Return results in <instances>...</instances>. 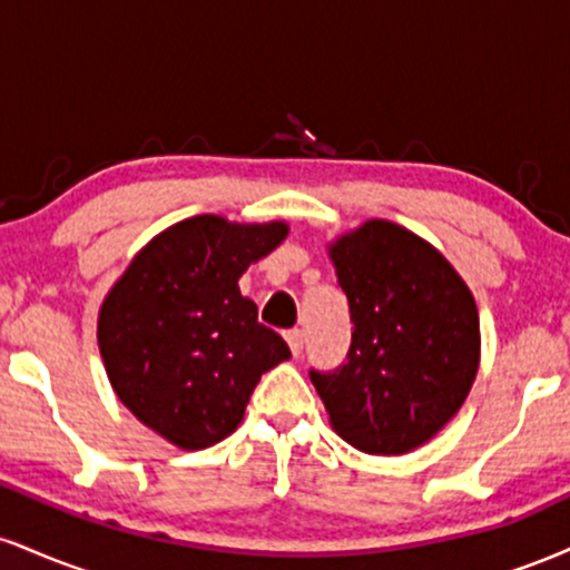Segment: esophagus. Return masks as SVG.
Here are the masks:
<instances>
[{
	"instance_id": "esophagus-1",
	"label": "esophagus",
	"mask_w": 570,
	"mask_h": 570,
	"mask_svg": "<svg viewBox=\"0 0 570 570\" xmlns=\"http://www.w3.org/2000/svg\"><path fill=\"white\" fill-rule=\"evenodd\" d=\"M286 343H289V348H292L294 356H299V353H303V343H305L303 332L289 330V332H286Z\"/></svg>"
}]
</instances>
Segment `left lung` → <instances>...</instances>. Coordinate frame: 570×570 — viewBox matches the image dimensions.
<instances>
[{
	"label": "left lung",
	"mask_w": 570,
	"mask_h": 570,
	"mask_svg": "<svg viewBox=\"0 0 570 570\" xmlns=\"http://www.w3.org/2000/svg\"><path fill=\"white\" fill-rule=\"evenodd\" d=\"M348 297L351 348L311 370L332 426L364 453L429 442L466 399L480 364V316L469 286L434 246L372 219L330 248Z\"/></svg>",
	"instance_id": "left-lung-1"
}]
</instances>
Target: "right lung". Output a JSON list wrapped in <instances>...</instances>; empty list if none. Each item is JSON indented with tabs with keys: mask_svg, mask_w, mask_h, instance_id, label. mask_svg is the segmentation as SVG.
I'll return each instance as SVG.
<instances>
[{
	"mask_svg": "<svg viewBox=\"0 0 570 570\" xmlns=\"http://www.w3.org/2000/svg\"><path fill=\"white\" fill-rule=\"evenodd\" d=\"M286 230L284 222L233 225L214 214L185 219L149 240L104 299L98 348L109 383L176 448L230 436L263 372L292 356L238 289Z\"/></svg>",
	"mask_w": 570,
	"mask_h": 570,
	"instance_id": "obj_1",
	"label": "right lung"
}]
</instances>
